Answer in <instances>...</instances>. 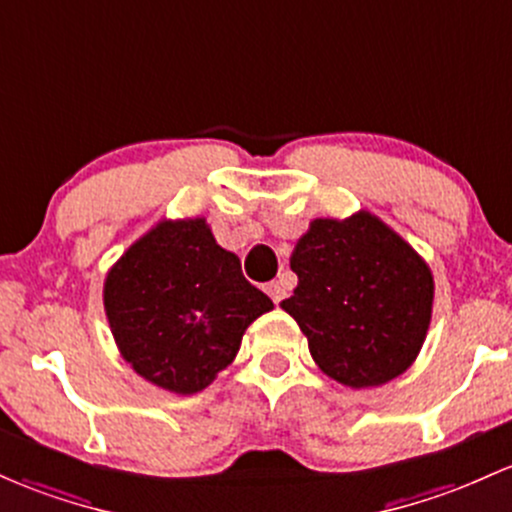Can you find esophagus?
<instances>
[{
    "label": "esophagus",
    "instance_id": "obj_1",
    "mask_svg": "<svg viewBox=\"0 0 512 512\" xmlns=\"http://www.w3.org/2000/svg\"><path fill=\"white\" fill-rule=\"evenodd\" d=\"M265 289H267V294L272 296L274 303H279V301H282L284 296H286V286H284L282 279H279V282H269V284L265 286Z\"/></svg>",
    "mask_w": 512,
    "mask_h": 512
}]
</instances>
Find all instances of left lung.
Returning a JSON list of instances; mask_svg holds the SVG:
<instances>
[{"label":"left lung","mask_w":512,"mask_h":512,"mask_svg":"<svg viewBox=\"0 0 512 512\" xmlns=\"http://www.w3.org/2000/svg\"><path fill=\"white\" fill-rule=\"evenodd\" d=\"M299 286L282 308L308 338L320 372L352 389L406 372L430 328L428 262L369 211L316 218L291 255Z\"/></svg>","instance_id":"8db88e82"}]
</instances>
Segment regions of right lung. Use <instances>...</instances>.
Returning <instances> with one entry per match:
<instances>
[{"mask_svg":"<svg viewBox=\"0 0 512 512\" xmlns=\"http://www.w3.org/2000/svg\"><path fill=\"white\" fill-rule=\"evenodd\" d=\"M104 308L123 359L160 389L196 393L233 362L274 303L243 277L206 218L160 221L109 269Z\"/></svg>","mask_w":512,"mask_h":512,"instance_id":"add662e5","label":"right lung"}]
</instances>
